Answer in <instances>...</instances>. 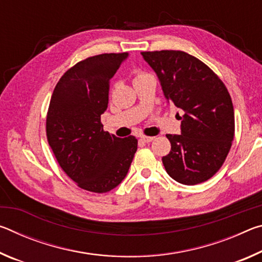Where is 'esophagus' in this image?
<instances>
[{
  "instance_id": "esophagus-1",
  "label": "esophagus",
  "mask_w": 262,
  "mask_h": 262,
  "mask_svg": "<svg viewBox=\"0 0 262 262\" xmlns=\"http://www.w3.org/2000/svg\"><path fill=\"white\" fill-rule=\"evenodd\" d=\"M155 137L152 136H141V141L145 142V143H149V142H152Z\"/></svg>"
}]
</instances>
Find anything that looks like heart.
Here are the masks:
<instances>
[{
    "instance_id": "b5f03b06",
    "label": "heart",
    "mask_w": 262,
    "mask_h": 262,
    "mask_svg": "<svg viewBox=\"0 0 262 262\" xmlns=\"http://www.w3.org/2000/svg\"><path fill=\"white\" fill-rule=\"evenodd\" d=\"M142 76H144V74H137L135 79H136V78H140V77H142Z\"/></svg>"
}]
</instances>
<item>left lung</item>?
Masks as SVG:
<instances>
[{"label":"left lung","mask_w":262,"mask_h":262,"mask_svg":"<svg viewBox=\"0 0 262 262\" xmlns=\"http://www.w3.org/2000/svg\"><path fill=\"white\" fill-rule=\"evenodd\" d=\"M156 73L167 103L184 111L180 135L167 134L171 151L162 158L172 179L196 185L211 178L227 158L234 113L227 88L212 70L181 51L142 52Z\"/></svg>","instance_id":"obj_1"}]
</instances>
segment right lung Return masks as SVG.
<instances>
[{"label":"right lung","mask_w":262,"mask_h":262,"mask_svg":"<svg viewBox=\"0 0 262 262\" xmlns=\"http://www.w3.org/2000/svg\"><path fill=\"white\" fill-rule=\"evenodd\" d=\"M128 53L100 54L75 64L57 82L46 119L47 140L69 178L89 192L106 193L126 178L137 150L134 136L103 130L111 78Z\"/></svg>","instance_id":"add662e5"}]
</instances>
